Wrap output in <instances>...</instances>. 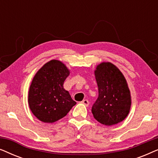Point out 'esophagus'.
<instances>
[{
	"label": "esophagus",
	"instance_id": "obj_1",
	"mask_svg": "<svg viewBox=\"0 0 158 158\" xmlns=\"http://www.w3.org/2000/svg\"><path fill=\"white\" fill-rule=\"evenodd\" d=\"M81 103H83V104L85 105V106H88V105H89V101H88V100H86V99H85V100H83Z\"/></svg>",
	"mask_w": 158,
	"mask_h": 158
}]
</instances>
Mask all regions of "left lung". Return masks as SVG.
Here are the masks:
<instances>
[{
  "label": "left lung",
  "instance_id": "left-lung-1",
  "mask_svg": "<svg viewBox=\"0 0 158 158\" xmlns=\"http://www.w3.org/2000/svg\"><path fill=\"white\" fill-rule=\"evenodd\" d=\"M94 73L98 88V97L91 109L94 118L106 126L122 122L128 115L131 103L124 76L111 62L99 64Z\"/></svg>",
  "mask_w": 158,
  "mask_h": 158
}]
</instances>
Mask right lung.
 Here are the masks:
<instances>
[{
	"instance_id": "right-lung-1",
	"label": "right lung",
	"mask_w": 158,
	"mask_h": 158,
	"mask_svg": "<svg viewBox=\"0 0 158 158\" xmlns=\"http://www.w3.org/2000/svg\"><path fill=\"white\" fill-rule=\"evenodd\" d=\"M70 74L65 64L52 60L34 75L29 91V108L34 116L45 123H53L67 115L76 102L63 88Z\"/></svg>"
}]
</instances>
